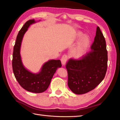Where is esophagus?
I'll return each mask as SVG.
<instances>
[{"label": "esophagus", "mask_w": 120, "mask_h": 120, "mask_svg": "<svg viewBox=\"0 0 120 120\" xmlns=\"http://www.w3.org/2000/svg\"><path fill=\"white\" fill-rule=\"evenodd\" d=\"M68 56L67 55H66V54H64V55H63V56L61 57V61L63 66H64V65L66 64L67 61L68 60Z\"/></svg>", "instance_id": "34e87169"}]
</instances>
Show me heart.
<instances>
[{
  "label": "heart",
  "instance_id": "1",
  "mask_svg": "<svg viewBox=\"0 0 120 120\" xmlns=\"http://www.w3.org/2000/svg\"><path fill=\"white\" fill-rule=\"evenodd\" d=\"M82 35L80 34V37H82ZM90 45V39L88 37H85L81 41L79 42L77 49L74 52V55L76 57H79L82 56L86 50L89 48Z\"/></svg>",
  "mask_w": 120,
  "mask_h": 120
}]
</instances>
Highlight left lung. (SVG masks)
Masks as SVG:
<instances>
[{
	"mask_svg": "<svg viewBox=\"0 0 120 120\" xmlns=\"http://www.w3.org/2000/svg\"><path fill=\"white\" fill-rule=\"evenodd\" d=\"M90 49L78 59H70L66 64L68 86L75 94H86L94 90L106 75L108 52L105 38L99 26Z\"/></svg>",
	"mask_w": 120,
	"mask_h": 120,
	"instance_id": "8db88e82",
	"label": "left lung"
}]
</instances>
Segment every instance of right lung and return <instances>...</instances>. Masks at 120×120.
Instances as JSON below:
<instances>
[{
  "label": "right lung",
  "mask_w": 120,
  "mask_h": 120,
  "mask_svg": "<svg viewBox=\"0 0 120 120\" xmlns=\"http://www.w3.org/2000/svg\"><path fill=\"white\" fill-rule=\"evenodd\" d=\"M35 22L34 19L27 21L19 31L14 45L12 66L13 74L21 86L28 92L41 93L48 88L51 79L58 68L61 67L60 60H49L45 63L38 74H32L22 65L20 56L21 41L30 25Z\"/></svg>",
  "instance_id": "obj_1"
}]
</instances>
